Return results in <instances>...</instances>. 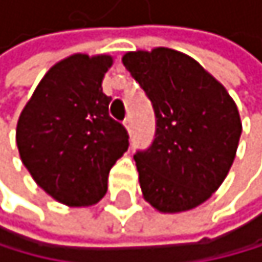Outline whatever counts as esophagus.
<instances>
[{
    "label": "esophagus",
    "instance_id": "1",
    "mask_svg": "<svg viewBox=\"0 0 262 262\" xmlns=\"http://www.w3.org/2000/svg\"><path fill=\"white\" fill-rule=\"evenodd\" d=\"M124 126H126V129H128V133L131 134V118H126V120H124Z\"/></svg>",
    "mask_w": 262,
    "mask_h": 262
}]
</instances>
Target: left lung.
Returning <instances> with one entry per match:
<instances>
[{"label":"left lung","instance_id":"8db88e82","mask_svg":"<svg viewBox=\"0 0 262 262\" xmlns=\"http://www.w3.org/2000/svg\"><path fill=\"white\" fill-rule=\"evenodd\" d=\"M123 63L152 103L156 133L134 161L144 199L164 213L199 207L222 185L241 136L234 101L192 57L128 52Z\"/></svg>","mask_w":262,"mask_h":262}]
</instances>
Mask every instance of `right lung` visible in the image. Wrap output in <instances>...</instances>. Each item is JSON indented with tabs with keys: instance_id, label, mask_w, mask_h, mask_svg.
<instances>
[{
	"instance_id": "1",
	"label": "right lung",
	"mask_w": 262,
	"mask_h": 262,
	"mask_svg": "<svg viewBox=\"0 0 262 262\" xmlns=\"http://www.w3.org/2000/svg\"><path fill=\"white\" fill-rule=\"evenodd\" d=\"M110 55L75 54L47 72L19 116L21 161L40 188L69 207L95 205L129 136L108 113L101 80Z\"/></svg>"
}]
</instances>
